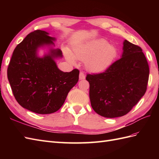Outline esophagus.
I'll return each mask as SVG.
<instances>
[{
    "instance_id": "34e87169",
    "label": "esophagus",
    "mask_w": 159,
    "mask_h": 159,
    "mask_svg": "<svg viewBox=\"0 0 159 159\" xmlns=\"http://www.w3.org/2000/svg\"><path fill=\"white\" fill-rule=\"evenodd\" d=\"M85 79V74L83 72H80L79 74V79L80 80H83V79Z\"/></svg>"
}]
</instances>
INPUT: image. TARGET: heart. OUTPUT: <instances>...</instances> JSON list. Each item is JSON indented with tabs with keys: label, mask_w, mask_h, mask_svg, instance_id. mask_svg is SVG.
Segmentation results:
<instances>
[{
	"label": "heart",
	"mask_w": 159,
	"mask_h": 159,
	"mask_svg": "<svg viewBox=\"0 0 159 159\" xmlns=\"http://www.w3.org/2000/svg\"><path fill=\"white\" fill-rule=\"evenodd\" d=\"M117 50L113 46L109 45L105 39H99L91 41L74 49L73 56L85 61L86 68L92 72H100L106 70L112 63ZM73 56L66 53L67 60L75 63Z\"/></svg>",
	"instance_id": "1"
}]
</instances>
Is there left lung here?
<instances>
[{"instance_id": "left-lung-1", "label": "left lung", "mask_w": 159, "mask_h": 159, "mask_svg": "<svg viewBox=\"0 0 159 159\" xmlns=\"http://www.w3.org/2000/svg\"><path fill=\"white\" fill-rule=\"evenodd\" d=\"M123 50L121 58L103 72L87 74L91 105L101 116H125L146 92L150 70L142 49L125 40Z\"/></svg>"}]
</instances>
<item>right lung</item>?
Wrapping results in <instances>:
<instances>
[{"label":"right lung","mask_w":159,"mask_h":159,"mask_svg":"<svg viewBox=\"0 0 159 159\" xmlns=\"http://www.w3.org/2000/svg\"><path fill=\"white\" fill-rule=\"evenodd\" d=\"M41 30L30 33L13 50L7 78L13 96L23 108L39 114L55 113L62 107L70 90L79 81V70L63 72L54 61L62 57L59 49L50 50L40 58L38 47L54 44L55 38Z\"/></svg>","instance_id":"right-lung-1"}]
</instances>
